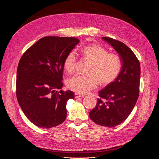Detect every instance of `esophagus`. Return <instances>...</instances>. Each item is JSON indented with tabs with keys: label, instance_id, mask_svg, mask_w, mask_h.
Instances as JSON below:
<instances>
[{
	"label": "esophagus",
	"instance_id": "34e87169",
	"mask_svg": "<svg viewBox=\"0 0 159 159\" xmlns=\"http://www.w3.org/2000/svg\"><path fill=\"white\" fill-rule=\"evenodd\" d=\"M74 95H75V99H77V98H83V97H84V95H83L79 94V93H75Z\"/></svg>",
	"mask_w": 159,
	"mask_h": 159
}]
</instances>
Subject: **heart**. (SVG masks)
<instances>
[{
    "instance_id": "1",
    "label": "heart",
    "mask_w": 159,
    "mask_h": 159,
    "mask_svg": "<svg viewBox=\"0 0 159 159\" xmlns=\"http://www.w3.org/2000/svg\"><path fill=\"white\" fill-rule=\"evenodd\" d=\"M84 59L89 61L86 75L76 74L66 81L70 89L79 93H86L97 87L98 81L107 85L117 79L122 68L120 57L109 52L103 46L92 44L81 50ZM76 53L70 51L65 57L63 65L66 71L72 73L76 64Z\"/></svg>"
}]
</instances>
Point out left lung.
Listing matches in <instances>:
<instances>
[{
    "label": "left lung",
    "instance_id": "left-lung-1",
    "mask_svg": "<svg viewBox=\"0 0 159 159\" xmlns=\"http://www.w3.org/2000/svg\"><path fill=\"white\" fill-rule=\"evenodd\" d=\"M102 39L118 53L122 68L117 79L99 92L101 99L89 112V117L99 125L113 127L128 117L137 103L141 67L133 52L123 42L107 37Z\"/></svg>",
    "mask_w": 159,
    "mask_h": 159
}]
</instances>
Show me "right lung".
<instances>
[{"label":"right lung","mask_w":159,"mask_h":159,"mask_svg":"<svg viewBox=\"0 0 159 159\" xmlns=\"http://www.w3.org/2000/svg\"><path fill=\"white\" fill-rule=\"evenodd\" d=\"M79 42L73 37L46 36L21 57L17 69V100L26 117L38 127L49 129L65 121L67 102L74 98V93L61 89L63 62Z\"/></svg>","instance_id":"add662e5"}]
</instances>
